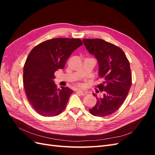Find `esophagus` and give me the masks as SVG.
<instances>
[{
	"instance_id": "34e87169",
	"label": "esophagus",
	"mask_w": 155,
	"mask_h": 155,
	"mask_svg": "<svg viewBox=\"0 0 155 155\" xmlns=\"http://www.w3.org/2000/svg\"><path fill=\"white\" fill-rule=\"evenodd\" d=\"M78 92L80 93V94L82 95V96H85L87 94V92L86 91H80V90H78Z\"/></svg>"
}]
</instances>
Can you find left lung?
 <instances>
[{
  "label": "left lung",
  "instance_id": "8db88e82",
  "mask_svg": "<svg viewBox=\"0 0 155 155\" xmlns=\"http://www.w3.org/2000/svg\"><path fill=\"white\" fill-rule=\"evenodd\" d=\"M83 41L89 53L97 59L98 74L103 80L97 86L102 94L96 97V104L89 112L95 116L110 115L123 104L131 87L129 61L122 50L109 42L101 39H84Z\"/></svg>",
  "mask_w": 155,
  "mask_h": 155
}]
</instances>
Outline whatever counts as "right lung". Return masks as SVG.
<instances>
[{
    "label": "right lung",
    "mask_w": 155,
    "mask_h": 155,
    "mask_svg": "<svg viewBox=\"0 0 155 155\" xmlns=\"http://www.w3.org/2000/svg\"><path fill=\"white\" fill-rule=\"evenodd\" d=\"M82 45L79 39L55 38L31 50L23 68V83L28 100L40 115L55 116L64 110L73 91L58 88L54 73L64 68L69 56Z\"/></svg>",
    "instance_id": "obj_1"
}]
</instances>
